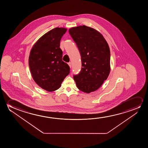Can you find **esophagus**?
Listing matches in <instances>:
<instances>
[{
	"mask_svg": "<svg viewBox=\"0 0 148 148\" xmlns=\"http://www.w3.org/2000/svg\"><path fill=\"white\" fill-rule=\"evenodd\" d=\"M68 65H69V67H70V68H71V66H72V64H71V62H69V63H68Z\"/></svg>",
	"mask_w": 148,
	"mask_h": 148,
	"instance_id": "34e87169",
	"label": "esophagus"
}]
</instances>
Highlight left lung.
Returning <instances> with one entry per match:
<instances>
[{"label":"left lung","instance_id":"obj_1","mask_svg":"<svg viewBox=\"0 0 148 148\" xmlns=\"http://www.w3.org/2000/svg\"><path fill=\"white\" fill-rule=\"evenodd\" d=\"M69 32L81 56V71L73 75L77 87L86 93L95 91L109 75V45L100 33L85 25L70 28Z\"/></svg>","mask_w":148,"mask_h":148}]
</instances>
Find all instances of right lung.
Wrapping results in <instances>:
<instances>
[{"mask_svg":"<svg viewBox=\"0 0 148 148\" xmlns=\"http://www.w3.org/2000/svg\"><path fill=\"white\" fill-rule=\"evenodd\" d=\"M67 31L56 28L35 43L29 57V66L35 82L48 91L56 90L70 73V67L62 61L60 41Z\"/></svg>","mask_w":148,"mask_h":148,"instance_id":"right-lung-1","label":"right lung"}]
</instances>
